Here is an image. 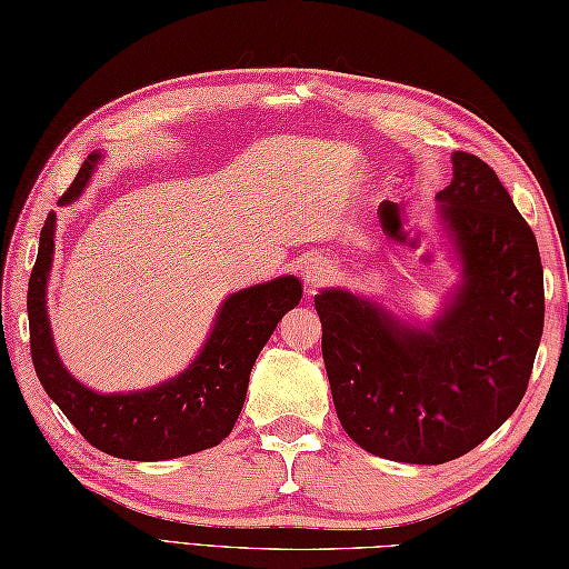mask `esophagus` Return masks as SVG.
<instances>
[{
	"mask_svg": "<svg viewBox=\"0 0 569 569\" xmlns=\"http://www.w3.org/2000/svg\"><path fill=\"white\" fill-rule=\"evenodd\" d=\"M302 279H306L308 288H317L329 281V276H332V269L327 267V263L322 259H310L302 263Z\"/></svg>",
	"mask_w": 569,
	"mask_h": 569,
	"instance_id": "obj_1",
	"label": "esophagus"
}]
</instances>
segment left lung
<instances>
[{"label": "left lung", "instance_id": "1", "mask_svg": "<svg viewBox=\"0 0 569 569\" xmlns=\"http://www.w3.org/2000/svg\"><path fill=\"white\" fill-rule=\"evenodd\" d=\"M439 201L466 281L429 329L347 290L315 296L341 427L368 453L417 466L466 456L513 415L546 317L536 234L497 171L453 152Z\"/></svg>", "mask_w": 569, "mask_h": 569}]
</instances>
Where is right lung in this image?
Returning a JSON list of instances; mask_svg holds the SVG:
<instances>
[{
	"instance_id": "obj_1",
	"label": "right lung",
	"mask_w": 569,
	"mask_h": 569,
	"mask_svg": "<svg viewBox=\"0 0 569 569\" xmlns=\"http://www.w3.org/2000/svg\"><path fill=\"white\" fill-rule=\"evenodd\" d=\"M99 162L89 154L60 203L82 193ZM56 213H48L29 281L31 359L41 386L84 439L126 460H167L218 446L242 412L249 373L281 317L293 310L302 286L296 276L244 288L222 302L203 351L179 378L142 392L99 395L64 371L52 347L46 281L52 263Z\"/></svg>"
}]
</instances>
